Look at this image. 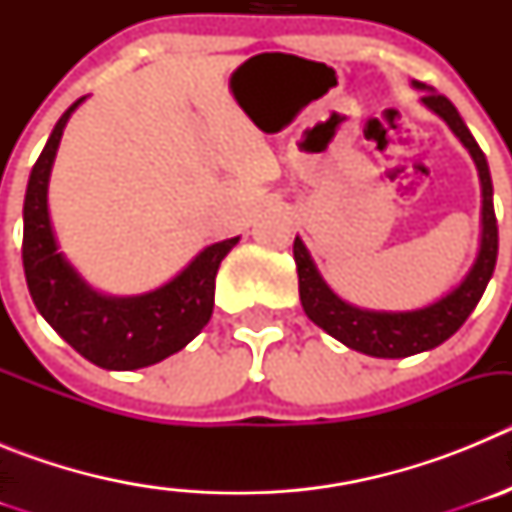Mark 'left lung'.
<instances>
[{
  "label": "left lung",
  "mask_w": 512,
  "mask_h": 512,
  "mask_svg": "<svg viewBox=\"0 0 512 512\" xmlns=\"http://www.w3.org/2000/svg\"><path fill=\"white\" fill-rule=\"evenodd\" d=\"M413 87L423 92L420 102L449 125L451 133L461 140V146L467 148L474 166H477L479 184H482V233H479L477 259H474L472 269L467 271V277L461 279L451 292H446L441 300L418 307V310H361L356 305H348L328 287L300 235L295 238L300 300L307 318L318 328H323L328 336L341 341L343 346L361 351L366 356H377V359H402V356L423 354V351H431V348L441 346L443 341H449L464 325V320L472 315L477 302L482 300L497 261V220L495 205H492L490 166H487L485 153L477 146V140L469 133V128L449 99L443 94H436V89L425 87L420 81H413Z\"/></svg>",
  "instance_id": "obj_1"
}]
</instances>
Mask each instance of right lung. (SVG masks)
I'll return each mask as SVG.
<instances>
[{
  "instance_id": "right-lung-1",
  "label": "right lung",
  "mask_w": 512,
  "mask_h": 512,
  "mask_svg": "<svg viewBox=\"0 0 512 512\" xmlns=\"http://www.w3.org/2000/svg\"><path fill=\"white\" fill-rule=\"evenodd\" d=\"M84 99L63 112L30 171L22 207V266L35 307L63 341L102 369L133 372L164 361L200 336L215 305L220 261L241 238L212 243L174 279L143 295L115 297L89 287L58 251L48 212V182L58 143L71 112Z\"/></svg>"
}]
</instances>
